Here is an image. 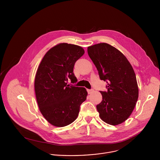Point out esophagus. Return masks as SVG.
Here are the masks:
<instances>
[{"mask_svg": "<svg viewBox=\"0 0 160 160\" xmlns=\"http://www.w3.org/2000/svg\"><path fill=\"white\" fill-rule=\"evenodd\" d=\"M87 92H88V94H91L92 92H94V89H88Z\"/></svg>", "mask_w": 160, "mask_h": 160, "instance_id": "34e87169", "label": "esophagus"}]
</instances>
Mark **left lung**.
<instances>
[{
	"instance_id": "1",
	"label": "left lung",
	"mask_w": 160,
	"mask_h": 160,
	"mask_svg": "<svg viewBox=\"0 0 160 160\" xmlns=\"http://www.w3.org/2000/svg\"><path fill=\"white\" fill-rule=\"evenodd\" d=\"M101 80L106 82V91H100L101 102L96 106L102 121L111 125L125 122L132 112L139 96L133 68L126 57L106 43L87 48Z\"/></svg>"
}]
</instances>
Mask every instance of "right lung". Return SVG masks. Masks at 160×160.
<instances>
[{
	"mask_svg": "<svg viewBox=\"0 0 160 160\" xmlns=\"http://www.w3.org/2000/svg\"><path fill=\"white\" fill-rule=\"evenodd\" d=\"M84 53L78 45L59 43L45 54L38 68L35 78L37 101L43 117L54 126L62 127L73 122L87 99L84 87L68 85L69 80L77 82L73 68Z\"/></svg>",
	"mask_w": 160,
	"mask_h": 160,
	"instance_id": "1",
	"label": "right lung"
}]
</instances>
